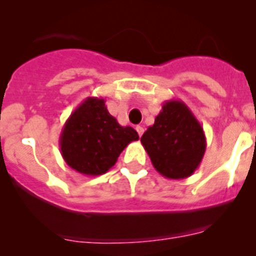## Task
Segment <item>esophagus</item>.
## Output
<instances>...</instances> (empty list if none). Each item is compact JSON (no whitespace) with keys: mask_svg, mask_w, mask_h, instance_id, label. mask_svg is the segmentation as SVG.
<instances>
[{"mask_svg":"<svg viewBox=\"0 0 256 256\" xmlns=\"http://www.w3.org/2000/svg\"><path fill=\"white\" fill-rule=\"evenodd\" d=\"M136 130H137V133H138V136L140 137H141L142 134H144V126H136Z\"/></svg>","mask_w":256,"mask_h":256,"instance_id":"1","label":"esophagus"}]
</instances>
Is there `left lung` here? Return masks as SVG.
I'll return each mask as SVG.
<instances>
[{
  "label": "left lung",
  "instance_id": "obj_1",
  "mask_svg": "<svg viewBox=\"0 0 256 256\" xmlns=\"http://www.w3.org/2000/svg\"><path fill=\"white\" fill-rule=\"evenodd\" d=\"M154 168L169 180H183L198 169L206 150L201 124L180 100L165 101L154 126L141 137Z\"/></svg>",
  "mask_w": 256,
  "mask_h": 256
}]
</instances>
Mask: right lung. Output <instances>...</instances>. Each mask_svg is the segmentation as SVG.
I'll list each match as a JSON object with an SVG mask.
<instances>
[{"label":"right lung","mask_w":256,"mask_h":256,"mask_svg":"<svg viewBox=\"0 0 256 256\" xmlns=\"http://www.w3.org/2000/svg\"><path fill=\"white\" fill-rule=\"evenodd\" d=\"M137 140L138 133L132 126H122L110 115L102 97H88L64 124L60 150L72 169L86 176H101Z\"/></svg>","instance_id":"1"}]
</instances>
